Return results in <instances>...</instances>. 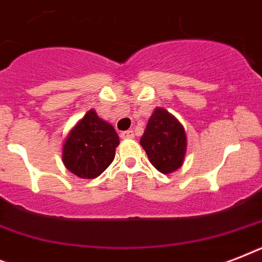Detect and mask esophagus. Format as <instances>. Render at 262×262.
Listing matches in <instances>:
<instances>
[{"label":"esophagus","mask_w":262,"mask_h":262,"mask_svg":"<svg viewBox=\"0 0 262 262\" xmlns=\"http://www.w3.org/2000/svg\"><path fill=\"white\" fill-rule=\"evenodd\" d=\"M121 137L122 139H133L135 137V132L133 130H125L121 133Z\"/></svg>","instance_id":"esophagus-1"}]
</instances>
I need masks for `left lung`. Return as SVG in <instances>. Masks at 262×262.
Wrapping results in <instances>:
<instances>
[{
  "label": "left lung",
  "mask_w": 262,
  "mask_h": 262,
  "mask_svg": "<svg viewBox=\"0 0 262 262\" xmlns=\"http://www.w3.org/2000/svg\"><path fill=\"white\" fill-rule=\"evenodd\" d=\"M140 144L152 166L162 174L177 171L185 162L187 149L185 127L163 107L154 110Z\"/></svg>",
  "instance_id": "obj_1"
}]
</instances>
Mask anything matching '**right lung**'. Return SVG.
Instances as JSON below:
<instances>
[{
	"mask_svg": "<svg viewBox=\"0 0 262 262\" xmlns=\"http://www.w3.org/2000/svg\"><path fill=\"white\" fill-rule=\"evenodd\" d=\"M118 144L114 126L91 108L65 137L62 163L79 178L94 179L114 160Z\"/></svg>",
	"mask_w": 262,
	"mask_h": 262,
	"instance_id": "obj_1",
	"label": "right lung"
}]
</instances>
